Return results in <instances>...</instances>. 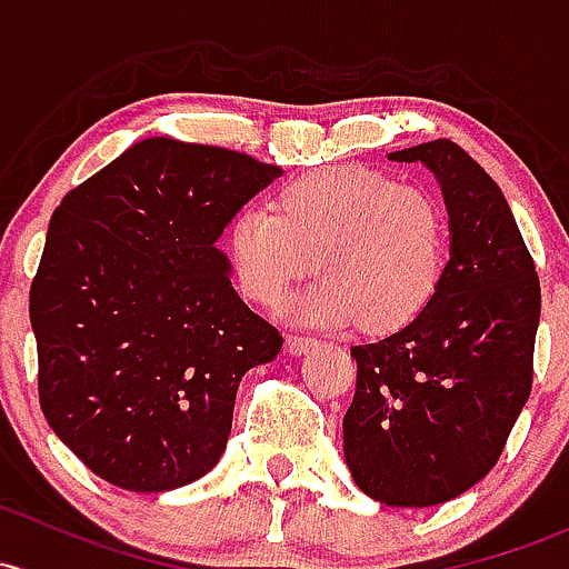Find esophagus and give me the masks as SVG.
<instances>
[{
  "label": "esophagus",
  "instance_id": "34e87169",
  "mask_svg": "<svg viewBox=\"0 0 569 569\" xmlns=\"http://www.w3.org/2000/svg\"><path fill=\"white\" fill-rule=\"evenodd\" d=\"M313 346H319V340L305 338V335H289V338H286V351H289V355H295V357L308 355Z\"/></svg>",
  "mask_w": 569,
  "mask_h": 569
}]
</instances>
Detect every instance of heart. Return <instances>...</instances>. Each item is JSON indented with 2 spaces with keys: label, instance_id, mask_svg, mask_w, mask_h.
Wrapping results in <instances>:
<instances>
[{
  "label": "heart",
  "instance_id": "heart-1",
  "mask_svg": "<svg viewBox=\"0 0 569 569\" xmlns=\"http://www.w3.org/2000/svg\"><path fill=\"white\" fill-rule=\"evenodd\" d=\"M272 212L242 209L226 248L248 300L278 308L308 274L305 319L365 335L400 332L420 319L447 272V214L428 190L365 166L289 179Z\"/></svg>",
  "mask_w": 569,
  "mask_h": 569
}]
</instances>
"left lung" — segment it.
<instances>
[{
	"instance_id": "1",
	"label": "left lung",
	"mask_w": 569,
	"mask_h": 569,
	"mask_svg": "<svg viewBox=\"0 0 569 569\" xmlns=\"http://www.w3.org/2000/svg\"><path fill=\"white\" fill-rule=\"evenodd\" d=\"M390 160L422 163L439 182L450 261L420 319L351 346L343 456L370 499L433 507L493 469L529 400L540 280L505 193L458 143H417Z\"/></svg>"
}]
</instances>
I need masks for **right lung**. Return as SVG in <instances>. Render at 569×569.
<instances>
[{
    "label": "right lung",
    "mask_w": 569,
    "mask_h": 569,
    "mask_svg": "<svg viewBox=\"0 0 569 569\" xmlns=\"http://www.w3.org/2000/svg\"><path fill=\"white\" fill-rule=\"evenodd\" d=\"M280 166L143 139L70 190L29 291L40 409L111 486L163 493L226 450L242 376L283 338L231 286L218 239Z\"/></svg>",
    "instance_id": "right-lung-1"
}]
</instances>
